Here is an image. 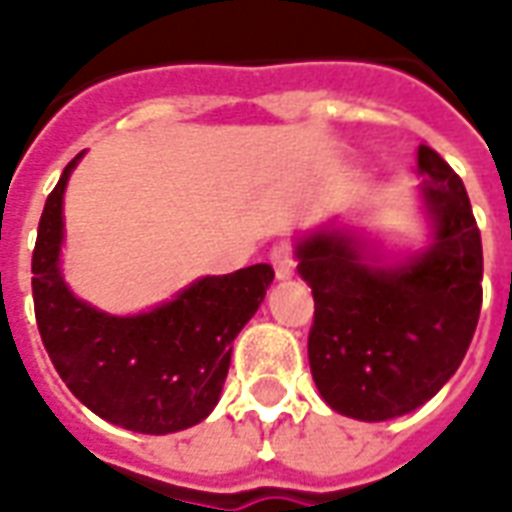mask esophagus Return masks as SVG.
Wrapping results in <instances>:
<instances>
[{
	"label": "esophagus",
	"instance_id": "1",
	"mask_svg": "<svg viewBox=\"0 0 512 512\" xmlns=\"http://www.w3.org/2000/svg\"><path fill=\"white\" fill-rule=\"evenodd\" d=\"M268 260H271V266H274L277 279L293 277V271H296V260H293V255H290L288 244L274 246V249H271V255H268Z\"/></svg>",
	"mask_w": 512,
	"mask_h": 512
}]
</instances>
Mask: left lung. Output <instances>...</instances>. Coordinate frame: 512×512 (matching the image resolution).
Listing matches in <instances>:
<instances>
[{
  "mask_svg": "<svg viewBox=\"0 0 512 512\" xmlns=\"http://www.w3.org/2000/svg\"><path fill=\"white\" fill-rule=\"evenodd\" d=\"M419 200L430 241L384 257L343 219L296 238L312 288V381L337 414L362 422L403 417L447 384L469 351L483 304V241L461 178L419 145Z\"/></svg>",
  "mask_w": 512,
  "mask_h": 512,
  "instance_id": "left-lung-1",
  "label": "left lung"
}]
</instances>
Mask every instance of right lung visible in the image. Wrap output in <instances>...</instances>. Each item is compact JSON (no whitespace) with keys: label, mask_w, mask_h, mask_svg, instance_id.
I'll return each mask as SVG.
<instances>
[{"label":"right lung","mask_w":512,"mask_h":512,"mask_svg":"<svg viewBox=\"0 0 512 512\" xmlns=\"http://www.w3.org/2000/svg\"><path fill=\"white\" fill-rule=\"evenodd\" d=\"M73 158L46 200L32 252L40 337L57 373L93 414L112 425L164 436L208 417L230 370L233 340L274 282L268 263L200 277L153 310L112 315L73 296L62 277V200Z\"/></svg>","instance_id":"1"}]
</instances>
